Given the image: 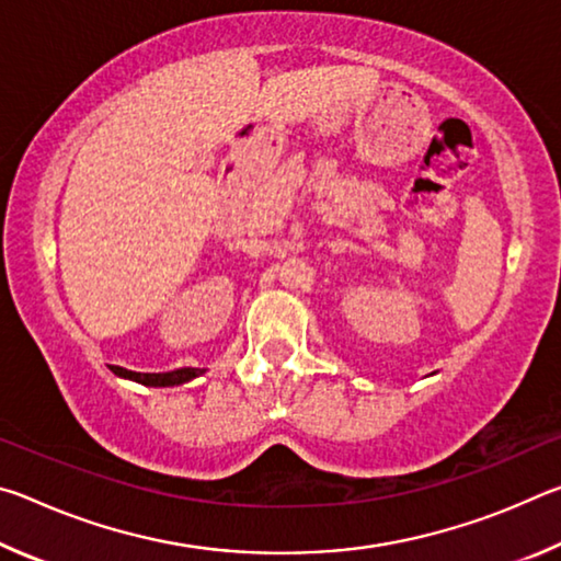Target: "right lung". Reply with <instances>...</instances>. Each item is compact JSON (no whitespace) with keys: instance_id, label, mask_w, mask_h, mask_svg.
I'll list each match as a JSON object with an SVG mask.
<instances>
[{"instance_id":"add662e5","label":"right lung","mask_w":561,"mask_h":561,"mask_svg":"<svg viewBox=\"0 0 561 561\" xmlns=\"http://www.w3.org/2000/svg\"><path fill=\"white\" fill-rule=\"evenodd\" d=\"M111 371L118 378H126V381H136L140 386H150V388H168V386H183L193 378L203 376L205 368H175V371H165V374H138V371H128V368L121 366H111Z\"/></svg>"}]
</instances>
